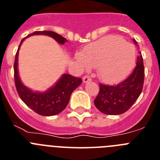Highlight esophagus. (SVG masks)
Segmentation results:
<instances>
[{
    "label": "esophagus",
    "instance_id": "obj_1",
    "mask_svg": "<svg viewBox=\"0 0 160 160\" xmlns=\"http://www.w3.org/2000/svg\"><path fill=\"white\" fill-rule=\"evenodd\" d=\"M82 81L84 83H87L88 82L91 81V78H90V77H89V76H84L82 78Z\"/></svg>",
    "mask_w": 160,
    "mask_h": 160
}]
</instances>
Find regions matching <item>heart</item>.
Returning a JSON list of instances; mask_svg holds the SVG:
<instances>
[{
	"label": "heart",
	"mask_w": 160,
	"mask_h": 160,
	"mask_svg": "<svg viewBox=\"0 0 160 160\" xmlns=\"http://www.w3.org/2000/svg\"><path fill=\"white\" fill-rule=\"evenodd\" d=\"M76 58L85 67L95 66L102 81L114 83L128 76L134 68L136 50L120 37L109 35L85 46Z\"/></svg>",
	"instance_id": "obj_1"
}]
</instances>
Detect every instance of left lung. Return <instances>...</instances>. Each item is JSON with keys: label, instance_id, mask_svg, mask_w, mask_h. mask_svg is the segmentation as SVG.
<instances>
[{"label": "left lung", "instance_id": "left-lung-1", "mask_svg": "<svg viewBox=\"0 0 160 160\" xmlns=\"http://www.w3.org/2000/svg\"><path fill=\"white\" fill-rule=\"evenodd\" d=\"M134 42L137 45L135 40ZM143 81V61L139 52L135 70L126 80L117 86L99 84V93L94 99V105L103 114L111 115L123 114L140 95Z\"/></svg>", "mask_w": 160, "mask_h": 160}]
</instances>
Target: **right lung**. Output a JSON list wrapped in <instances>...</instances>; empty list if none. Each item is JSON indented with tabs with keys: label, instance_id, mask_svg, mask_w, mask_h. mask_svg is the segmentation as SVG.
Segmentation results:
<instances>
[{
	"label": "right lung",
	"instance_id": "add662e5",
	"mask_svg": "<svg viewBox=\"0 0 160 160\" xmlns=\"http://www.w3.org/2000/svg\"><path fill=\"white\" fill-rule=\"evenodd\" d=\"M33 35H46L51 37L57 42L63 45L67 42L66 38L53 31H35L21 42L15 56L14 62V79L17 91L22 101L33 111L43 116H53L59 114L68 105L72 92L82 84V79L70 74L64 73L58 82L45 92L32 91L22 83L18 73V54L22 42L28 37Z\"/></svg>",
	"mask_w": 160,
	"mask_h": 160
}]
</instances>
